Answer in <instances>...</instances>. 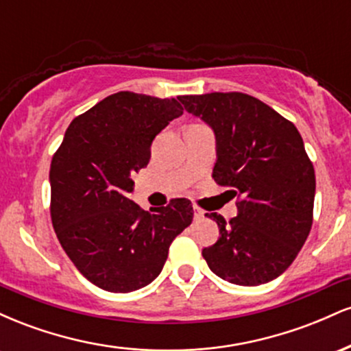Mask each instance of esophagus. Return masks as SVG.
<instances>
[{"instance_id":"esophagus-1","label":"esophagus","mask_w":351,"mask_h":351,"mask_svg":"<svg viewBox=\"0 0 351 351\" xmlns=\"http://www.w3.org/2000/svg\"><path fill=\"white\" fill-rule=\"evenodd\" d=\"M193 209H195V219H203L204 217V211L203 209H201L199 206H193Z\"/></svg>"}]
</instances>
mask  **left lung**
Listing matches in <instances>:
<instances>
[{"mask_svg": "<svg viewBox=\"0 0 351 351\" xmlns=\"http://www.w3.org/2000/svg\"><path fill=\"white\" fill-rule=\"evenodd\" d=\"M189 114L216 134L213 178L232 188L237 216L219 226V239L203 249L209 269L237 285H259L293 263L312 228L315 171L291 120L243 92L181 95Z\"/></svg>", "mask_w": 351, "mask_h": 351, "instance_id": "left-lung-1", "label": "left lung"}]
</instances>
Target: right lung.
Here are the masks:
<instances>
[{
  "label": "right lung",
  "mask_w": 351,
  "mask_h": 351,
  "mask_svg": "<svg viewBox=\"0 0 351 351\" xmlns=\"http://www.w3.org/2000/svg\"><path fill=\"white\" fill-rule=\"evenodd\" d=\"M183 114L176 99L117 92L75 117L51 162V219L77 271L108 292H132L162 272L168 249L193 221L175 198L143 211L128 199L150 162L153 138Z\"/></svg>",
  "instance_id": "right-lung-1"
}]
</instances>
